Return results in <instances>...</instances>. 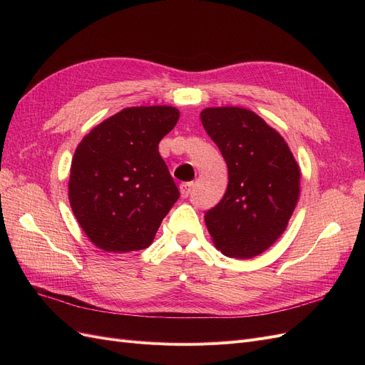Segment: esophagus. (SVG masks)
<instances>
[{
    "label": "esophagus",
    "instance_id": "esophagus-1",
    "mask_svg": "<svg viewBox=\"0 0 365 365\" xmlns=\"http://www.w3.org/2000/svg\"><path fill=\"white\" fill-rule=\"evenodd\" d=\"M192 189H193V182H182V184L180 185L181 196H182V197H189V195L192 193Z\"/></svg>",
    "mask_w": 365,
    "mask_h": 365
}]
</instances>
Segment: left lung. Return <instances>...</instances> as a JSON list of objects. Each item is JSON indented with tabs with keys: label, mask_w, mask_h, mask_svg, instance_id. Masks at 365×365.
Instances as JSON below:
<instances>
[{
	"label": "left lung",
	"mask_w": 365,
	"mask_h": 365,
	"mask_svg": "<svg viewBox=\"0 0 365 365\" xmlns=\"http://www.w3.org/2000/svg\"><path fill=\"white\" fill-rule=\"evenodd\" d=\"M201 121L228 168L227 192L204 216L208 233L224 256H259L289 222L300 168L279 132L250 109L207 108Z\"/></svg>",
	"instance_id": "obj_1"
}]
</instances>
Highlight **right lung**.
I'll use <instances>...</instances> for the list:
<instances>
[{"label": "right lung", "instance_id": "right-lung-1", "mask_svg": "<svg viewBox=\"0 0 365 365\" xmlns=\"http://www.w3.org/2000/svg\"><path fill=\"white\" fill-rule=\"evenodd\" d=\"M178 118L173 106H132L102 121L79 143L68 197L96 247L129 252L152 244L180 197L158 152Z\"/></svg>", "mask_w": 365, "mask_h": 365}]
</instances>
